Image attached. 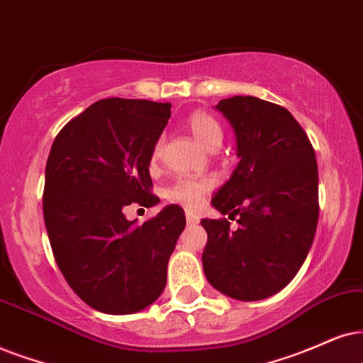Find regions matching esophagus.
<instances>
[{"label": "esophagus", "instance_id": "34e87169", "mask_svg": "<svg viewBox=\"0 0 363 363\" xmlns=\"http://www.w3.org/2000/svg\"><path fill=\"white\" fill-rule=\"evenodd\" d=\"M186 221L187 224H197L199 223V216L192 213V211H186Z\"/></svg>", "mask_w": 363, "mask_h": 363}]
</instances>
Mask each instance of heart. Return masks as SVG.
Wrapping results in <instances>:
<instances>
[{"label":"heart","instance_id":"1","mask_svg":"<svg viewBox=\"0 0 363 363\" xmlns=\"http://www.w3.org/2000/svg\"><path fill=\"white\" fill-rule=\"evenodd\" d=\"M187 127L196 137V140L206 149L216 142H221L223 130L218 121L208 112H194L187 121ZM162 152V140L155 144L152 150V160L155 162ZM211 189V181L208 177H181L166 189V197L172 203H177L186 208H197L204 201L206 194Z\"/></svg>","mask_w":363,"mask_h":363}]
</instances>
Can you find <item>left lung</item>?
I'll list each match as a JSON object with an SVG mask.
<instances>
[{
  "label": "left lung",
  "mask_w": 363,
  "mask_h": 363,
  "mask_svg": "<svg viewBox=\"0 0 363 363\" xmlns=\"http://www.w3.org/2000/svg\"><path fill=\"white\" fill-rule=\"evenodd\" d=\"M216 108L236 135L240 162L211 203L228 219H203V268L218 291L258 301L283 290L305 263L318 223V166L308 135L286 108L258 97Z\"/></svg>",
  "instance_id": "8db88e82"
}]
</instances>
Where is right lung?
Segmentation results:
<instances>
[{"label":"right lung","instance_id":"add662e5","mask_svg":"<svg viewBox=\"0 0 363 363\" xmlns=\"http://www.w3.org/2000/svg\"><path fill=\"white\" fill-rule=\"evenodd\" d=\"M169 117L171 104L104 99L68 122L50 150L43 216L55 261L102 313H137L166 288L184 209L166 206L139 226L123 208L159 203L149 166Z\"/></svg>","mask_w":363,"mask_h":363}]
</instances>
